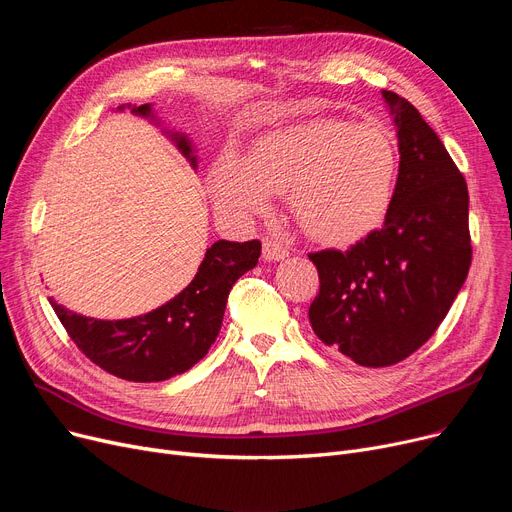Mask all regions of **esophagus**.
Returning a JSON list of instances; mask_svg holds the SVG:
<instances>
[{
	"mask_svg": "<svg viewBox=\"0 0 512 512\" xmlns=\"http://www.w3.org/2000/svg\"><path fill=\"white\" fill-rule=\"evenodd\" d=\"M288 255H290V251L282 245V242L272 240V238L263 240V259L265 261H282Z\"/></svg>",
	"mask_w": 512,
	"mask_h": 512,
	"instance_id": "1",
	"label": "esophagus"
}]
</instances>
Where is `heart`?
<instances>
[{
    "label": "heart",
    "instance_id": "heart-1",
    "mask_svg": "<svg viewBox=\"0 0 512 512\" xmlns=\"http://www.w3.org/2000/svg\"><path fill=\"white\" fill-rule=\"evenodd\" d=\"M398 168V143L386 126L313 118L261 134L247 157L224 151L211 166L209 191L236 220L270 211L274 193H284L313 240L348 247L386 220Z\"/></svg>",
    "mask_w": 512,
    "mask_h": 512
}]
</instances>
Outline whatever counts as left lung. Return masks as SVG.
<instances>
[{
  "instance_id": "1",
  "label": "left lung",
  "mask_w": 512,
  "mask_h": 512,
  "mask_svg": "<svg viewBox=\"0 0 512 512\" xmlns=\"http://www.w3.org/2000/svg\"><path fill=\"white\" fill-rule=\"evenodd\" d=\"M382 97L400 153L384 226L346 251L309 255L319 274L311 328L363 367L394 365L432 338L471 265L465 178L415 105Z\"/></svg>"
}]
</instances>
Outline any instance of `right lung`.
Listing matches in <instances>:
<instances>
[{"instance_id":"right-lung-1","label":"right lung","mask_w":512,"mask_h":512,"mask_svg":"<svg viewBox=\"0 0 512 512\" xmlns=\"http://www.w3.org/2000/svg\"><path fill=\"white\" fill-rule=\"evenodd\" d=\"M124 110L161 126L153 103L118 107V112ZM161 130L197 170L199 159L193 139L176 128L164 126ZM259 255V240L213 242L191 284L166 305L137 317L95 319L58 305L53 297L49 303L80 351L107 373L128 382L170 380L207 355L220 334L230 288L253 270Z\"/></svg>"}]
</instances>
